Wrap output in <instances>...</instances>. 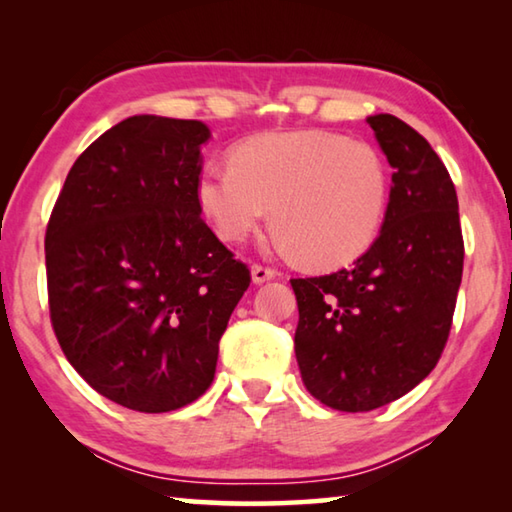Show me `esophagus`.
Masks as SVG:
<instances>
[{
	"label": "esophagus",
	"mask_w": 512,
	"mask_h": 512,
	"mask_svg": "<svg viewBox=\"0 0 512 512\" xmlns=\"http://www.w3.org/2000/svg\"><path fill=\"white\" fill-rule=\"evenodd\" d=\"M250 273H253V282H255V284H262V282L273 280V277L277 275L275 268L262 266V264H253V266H250Z\"/></svg>",
	"instance_id": "34e87169"
}]
</instances>
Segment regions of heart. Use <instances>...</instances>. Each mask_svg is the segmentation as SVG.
Masks as SVG:
<instances>
[{
	"label": "heart",
	"instance_id": "obj_1",
	"mask_svg": "<svg viewBox=\"0 0 512 512\" xmlns=\"http://www.w3.org/2000/svg\"><path fill=\"white\" fill-rule=\"evenodd\" d=\"M216 237L239 244L273 210L275 244L318 268L341 266L377 239L391 173L375 146L332 131L264 133L232 162H212L196 183Z\"/></svg>",
	"mask_w": 512,
	"mask_h": 512
}]
</instances>
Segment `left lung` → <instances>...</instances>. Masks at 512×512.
Segmentation results:
<instances>
[{
  "label": "left lung",
  "mask_w": 512,
  "mask_h": 512,
  "mask_svg": "<svg viewBox=\"0 0 512 512\" xmlns=\"http://www.w3.org/2000/svg\"><path fill=\"white\" fill-rule=\"evenodd\" d=\"M366 121L395 169L379 237L350 268L291 280L302 381L348 413L400 400L436 368L465 255L456 187L438 153L402 119Z\"/></svg>",
  "instance_id": "1"
}]
</instances>
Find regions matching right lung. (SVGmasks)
Masks as SVG:
<instances>
[{
	"mask_svg": "<svg viewBox=\"0 0 512 512\" xmlns=\"http://www.w3.org/2000/svg\"><path fill=\"white\" fill-rule=\"evenodd\" d=\"M196 119L119 121L69 169L45 259L51 327L94 391L167 413L210 388L250 271L201 219Z\"/></svg>",
	"mask_w": 512,
	"mask_h": 512,
	"instance_id": "add662e5",
	"label": "right lung"
}]
</instances>
